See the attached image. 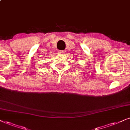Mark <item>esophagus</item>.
Returning a JSON list of instances; mask_svg holds the SVG:
<instances>
[{
    "mask_svg": "<svg viewBox=\"0 0 130 130\" xmlns=\"http://www.w3.org/2000/svg\"><path fill=\"white\" fill-rule=\"evenodd\" d=\"M58 52H59V53L60 54V55H63V54L64 53V51L63 50H59Z\"/></svg>",
    "mask_w": 130,
    "mask_h": 130,
    "instance_id": "esophagus-1",
    "label": "esophagus"
}]
</instances>
